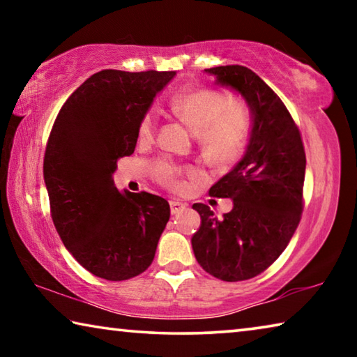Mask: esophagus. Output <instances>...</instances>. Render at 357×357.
Segmentation results:
<instances>
[{
    "label": "esophagus",
    "instance_id": "obj_1",
    "mask_svg": "<svg viewBox=\"0 0 357 357\" xmlns=\"http://www.w3.org/2000/svg\"><path fill=\"white\" fill-rule=\"evenodd\" d=\"M184 209H185V203H181L178 200H172L170 202L172 214H178V213H181V211H184Z\"/></svg>",
    "mask_w": 357,
    "mask_h": 357
}]
</instances>
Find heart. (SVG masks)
Masks as SVG:
<instances>
[{"instance_id": "obj_1", "label": "heart", "mask_w": 357, "mask_h": 357, "mask_svg": "<svg viewBox=\"0 0 357 357\" xmlns=\"http://www.w3.org/2000/svg\"><path fill=\"white\" fill-rule=\"evenodd\" d=\"M172 108L185 124L198 132L203 153L213 164H233L244 151L252 128L249 108L244 102L223 99L215 89L195 88L174 96ZM155 124V110L149 108L138 123V140L149 142L154 135ZM153 170L162 184L173 189L183 185V178L187 173L168 160H155Z\"/></svg>"}]
</instances>
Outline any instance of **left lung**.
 Returning <instances> with one entry per match:
<instances>
[{
  "label": "left lung",
  "mask_w": 357,
  "mask_h": 357,
  "mask_svg": "<svg viewBox=\"0 0 357 357\" xmlns=\"http://www.w3.org/2000/svg\"><path fill=\"white\" fill-rule=\"evenodd\" d=\"M244 96L253 114L243 160L211 187L209 195L231 198L233 209L217 219L195 203L202 227L193 234L197 261L223 282L261 274L287 249L304 209L305 151L288 108L255 72L244 66L204 69Z\"/></svg>",
  "instance_id": "obj_1"
}]
</instances>
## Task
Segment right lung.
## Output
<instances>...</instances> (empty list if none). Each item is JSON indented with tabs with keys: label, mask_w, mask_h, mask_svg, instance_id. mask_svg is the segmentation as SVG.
I'll return each instance as SVG.
<instances>
[{
	"label": "right lung",
	"mask_w": 357,
	"mask_h": 357,
	"mask_svg": "<svg viewBox=\"0 0 357 357\" xmlns=\"http://www.w3.org/2000/svg\"><path fill=\"white\" fill-rule=\"evenodd\" d=\"M174 74L100 70L70 94L53 123L44 155L52 219L66 249L100 279L144 273L170 219L165 198L121 193L112 173L135 151L138 123Z\"/></svg>",
	"instance_id": "right-lung-1"
}]
</instances>
